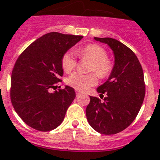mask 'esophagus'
<instances>
[{
  "instance_id": "34e87169",
  "label": "esophagus",
  "mask_w": 160,
  "mask_h": 160,
  "mask_svg": "<svg viewBox=\"0 0 160 160\" xmlns=\"http://www.w3.org/2000/svg\"><path fill=\"white\" fill-rule=\"evenodd\" d=\"M80 91H78V90H75V94H76V96H79V95H80Z\"/></svg>"
}]
</instances>
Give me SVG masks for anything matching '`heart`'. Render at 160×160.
Returning <instances> with one entry per match:
<instances>
[{
    "mask_svg": "<svg viewBox=\"0 0 160 160\" xmlns=\"http://www.w3.org/2000/svg\"><path fill=\"white\" fill-rule=\"evenodd\" d=\"M76 53L81 58L91 60L90 71L96 72L99 77L106 78L112 72L114 64L112 59L107 58V50L102 46L96 43H90L78 48ZM76 64L77 60L73 51H67L63 54L61 58V66L64 71H71L72 69H75ZM96 74L90 73L84 75L79 72H75L67 78L66 83L78 91H86L98 82V77Z\"/></svg>",
    "mask_w": 160,
    "mask_h": 160,
    "instance_id": "heart-1",
    "label": "heart"
}]
</instances>
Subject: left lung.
Wrapping results in <instances>:
<instances>
[{
    "label": "left lung",
    "instance_id": "8db88e82",
    "mask_svg": "<svg viewBox=\"0 0 160 160\" xmlns=\"http://www.w3.org/2000/svg\"><path fill=\"white\" fill-rule=\"evenodd\" d=\"M109 45L115 55V64L109 79L97 88L102 102L90 96L86 118L96 132L112 135L123 131L134 121L145 96L143 71L133 51L112 38H95Z\"/></svg>",
    "mask_w": 160,
    "mask_h": 160
}]
</instances>
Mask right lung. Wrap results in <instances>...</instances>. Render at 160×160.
Returning a JSON list of instances; mask_svg holds the SVG:
<instances>
[{
  "label": "right lung",
  "instance_id": "right-lung-1",
  "mask_svg": "<svg viewBox=\"0 0 160 160\" xmlns=\"http://www.w3.org/2000/svg\"><path fill=\"white\" fill-rule=\"evenodd\" d=\"M83 36L49 32L32 42L13 67L10 96L16 112L29 127L48 132L63 122L75 90L66 85L50 92L61 82V58Z\"/></svg>",
  "mask_w": 160,
  "mask_h": 160
}]
</instances>
